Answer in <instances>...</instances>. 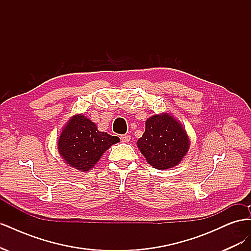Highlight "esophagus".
Segmentation results:
<instances>
[{"label":"esophagus","instance_id":"esophagus-1","mask_svg":"<svg viewBox=\"0 0 251 251\" xmlns=\"http://www.w3.org/2000/svg\"><path fill=\"white\" fill-rule=\"evenodd\" d=\"M120 140L123 142H128L131 140V136L130 135H121L120 136Z\"/></svg>","mask_w":251,"mask_h":251}]
</instances>
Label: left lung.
I'll return each instance as SVG.
<instances>
[{
    "instance_id": "8db88e82",
    "label": "left lung",
    "mask_w": 251,
    "mask_h": 251,
    "mask_svg": "<svg viewBox=\"0 0 251 251\" xmlns=\"http://www.w3.org/2000/svg\"><path fill=\"white\" fill-rule=\"evenodd\" d=\"M137 147L149 164L158 170L178 165L187 154L189 138L179 121L169 113L156 114L146 121Z\"/></svg>"
}]
</instances>
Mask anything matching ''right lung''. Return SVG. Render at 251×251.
I'll return each mask as SVG.
<instances>
[{"mask_svg":"<svg viewBox=\"0 0 251 251\" xmlns=\"http://www.w3.org/2000/svg\"><path fill=\"white\" fill-rule=\"evenodd\" d=\"M119 141L117 136L98 131L93 121L78 114L71 117L64 126L57 149L67 164L80 172H88L105 151Z\"/></svg>","mask_w":251,"mask_h":251,"instance_id":"add662e5","label":"right lung"}]
</instances>
